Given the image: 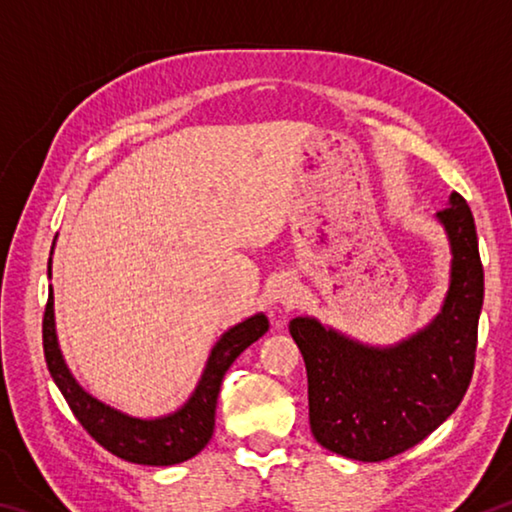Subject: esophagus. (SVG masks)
I'll return each instance as SVG.
<instances>
[{
    "mask_svg": "<svg viewBox=\"0 0 512 512\" xmlns=\"http://www.w3.org/2000/svg\"><path fill=\"white\" fill-rule=\"evenodd\" d=\"M298 298H300V293H298L296 284L284 280L280 284V291H277V300H280L284 307H293V305H298Z\"/></svg>",
    "mask_w": 512,
    "mask_h": 512,
    "instance_id": "34e87169",
    "label": "esophagus"
}]
</instances>
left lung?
I'll return each mask as SVG.
<instances>
[{
    "label": "left lung",
    "instance_id": "obj_1",
    "mask_svg": "<svg viewBox=\"0 0 512 512\" xmlns=\"http://www.w3.org/2000/svg\"><path fill=\"white\" fill-rule=\"evenodd\" d=\"M452 244V284L429 327L395 348L350 341L314 318L289 332L307 366L311 433L329 452L377 463L440 427L472 381L483 305V264L474 216L461 194L438 212Z\"/></svg>",
    "mask_w": 512,
    "mask_h": 512
}]
</instances>
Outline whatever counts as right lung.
<instances>
[{"label":"right lung","mask_w":512,"mask_h":512,"mask_svg":"<svg viewBox=\"0 0 512 512\" xmlns=\"http://www.w3.org/2000/svg\"><path fill=\"white\" fill-rule=\"evenodd\" d=\"M266 332L268 320L264 314H257L228 329L219 339V343L214 345L203 377L183 409L167 415V418L140 420L128 418V415L110 409V406L94 400L90 393H85L76 384L72 372L65 366L63 354L58 350L54 327V296H51V291L47 298L45 316H42V348H45L47 368L51 377H54L56 386L60 388V393L67 400L69 409L76 415V420L83 424V429L103 449H108L110 454L137 465L183 463L210 443L214 433L216 397H219L221 391L223 375L232 366V361Z\"/></svg>","instance_id":"1"}]
</instances>
